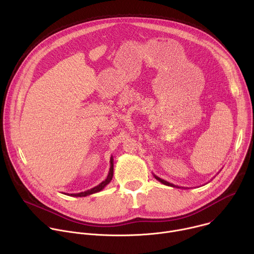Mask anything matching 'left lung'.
Wrapping results in <instances>:
<instances>
[{
    "instance_id": "obj_1",
    "label": "left lung",
    "mask_w": 254,
    "mask_h": 254,
    "mask_svg": "<svg viewBox=\"0 0 254 254\" xmlns=\"http://www.w3.org/2000/svg\"><path fill=\"white\" fill-rule=\"evenodd\" d=\"M154 177L159 181V182H161L162 184H164V185H167V186H171V187H176V188H183V187H179V186H176V185H174V184H172V183H169V182H167V181H165V180H163V179H161L160 177H158V176H156V175H154ZM184 189H187V188H184Z\"/></svg>"
}]
</instances>
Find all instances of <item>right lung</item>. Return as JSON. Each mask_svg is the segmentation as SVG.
Segmentation results:
<instances>
[{"mask_svg": "<svg viewBox=\"0 0 254 254\" xmlns=\"http://www.w3.org/2000/svg\"><path fill=\"white\" fill-rule=\"evenodd\" d=\"M113 177H114V158L111 157V167H110V172H108V175L106 177V179L104 181H102V182L100 184H98L97 186L87 190V191H84V192H80V193H76V194H65V195H69V196H73V197H86V196H89L91 194H94V193H97V192H100L102 189H104V187L106 185H108L111 183V181L113 180Z\"/></svg>", "mask_w": 254, "mask_h": 254, "instance_id": "obj_1", "label": "right lung"}]
</instances>
